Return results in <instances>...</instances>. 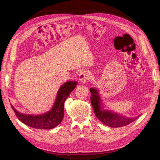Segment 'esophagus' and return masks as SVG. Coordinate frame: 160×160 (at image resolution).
I'll list each match as a JSON object with an SVG mask.
<instances>
[{"label": "esophagus", "instance_id": "esophagus-1", "mask_svg": "<svg viewBox=\"0 0 160 160\" xmlns=\"http://www.w3.org/2000/svg\"><path fill=\"white\" fill-rule=\"evenodd\" d=\"M90 73L88 71H83L80 72L79 79L81 83H85L87 81L89 80Z\"/></svg>", "mask_w": 160, "mask_h": 160}]
</instances>
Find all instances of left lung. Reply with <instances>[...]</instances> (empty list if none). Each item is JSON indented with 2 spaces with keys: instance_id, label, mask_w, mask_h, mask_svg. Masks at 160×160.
Listing matches in <instances>:
<instances>
[{
  "instance_id": "8db88e82",
  "label": "left lung",
  "mask_w": 160,
  "mask_h": 160,
  "mask_svg": "<svg viewBox=\"0 0 160 160\" xmlns=\"http://www.w3.org/2000/svg\"><path fill=\"white\" fill-rule=\"evenodd\" d=\"M91 102L95 114L99 120L105 125L111 128H119L128 125L133 122L140 115L134 118H129L120 115L112 111L103 109L102 100L101 99L98 90L95 88H90Z\"/></svg>"
}]
</instances>
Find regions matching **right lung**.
<instances>
[{
  "instance_id": "add662e5",
  "label": "right lung",
  "mask_w": 160,
  "mask_h": 160,
  "mask_svg": "<svg viewBox=\"0 0 160 160\" xmlns=\"http://www.w3.org/2000/svg\"><path fill=\"white\" fill-rule=\"evenodd\" d=\"M77 81H67L58 91L55 103L47 112L41 115H31L20 113L13 106L11 107L17 118L31 128L38 129H51L59 125L64 117V103L77 85Z\"/></svg>"
}]
</instances>
